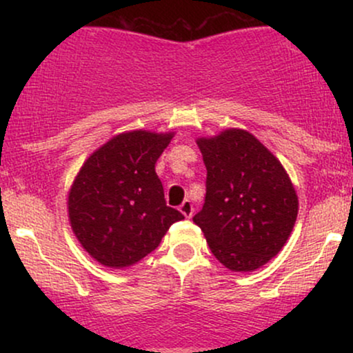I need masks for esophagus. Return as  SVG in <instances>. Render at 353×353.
Returning a JSON list of instances; mask_svg holds the SVG:
<instances>
[{
    "label": "esophagus",
    "instance_id": "34e87169",
    "mask_svg": "<svg viewBox=\"0 0 353 353\" xmlns=\"http://www.w3.org/2000/svg\"><path fill=\"white\" fill-rule=\"evenodd\" d=\"M179 210H181L182 216L190 219V217H192V214H194V205H192V202L185 199V201L182 202V204L179 205Z\"/></svg>",
    "mask_w": 353,
    "mask_h": 353
}]
</instances>
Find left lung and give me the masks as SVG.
Wrapping results in <instances>:
<instances>
[{
  "label": "left lung",
  "mask_w": 353,
  "mask_h": 353,
  "mask_svg": "<svg viewBox=\"0 0 353 353\" xmlns=\"http://www.w3.org/2000/svg\"><path fill=\"white\" fill-rule=\"evenodd\" d=\"M208 181L192 217L210 252L232 272H252L275 257L292 232L299 197L281 161L249 131L197 137Z\"/></svg>",
  "instance_id": "8db88e82"
}]
</instances>
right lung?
Instances as JSON below:
<instances>
[{"label": "right lung", "instance_id": "obj_1", "mask_svg": "<svg viewBox=\"0 0 353 353\" xmlns=\"http://www.w3.org/2000/svg\"><path fill=\"white\" fill-rule=\"evenodd\" d=\"M174 132H121L81 165L68 194V216L83 249L109 269H124L151 254L171 224L156 163Z\"/></svg>", "mask_w": 353, "mask_h": 353}]
</instances>
